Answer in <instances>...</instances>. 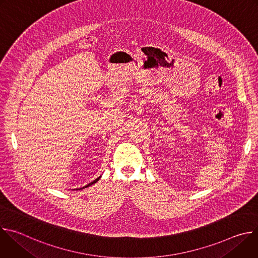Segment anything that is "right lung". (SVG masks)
Instances as JSON below:
<instances>
[{"label": "right lung", "instance_id": "right-lung-1", "mask_svg": "<svg viewBox=\"0 0 258 258\" xmlns=\"http://www.w3.org/2000/svg\"><path fill=\"white\" fill-rule=\"evenodd\" d=\"M100 177H101V175H100V176H99L98 178H96L95 180H93L92 182H90V183H89V185H87V186H85V187H83V188H80V189H76V190H83V189H85V188H88V187H90V186L94 185V183H95V182H97V181H98V180L100 179Z\"/></svg>", "mask_w": 258, "mask_h": 258}]
</instances>
